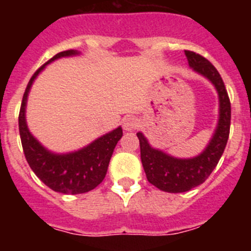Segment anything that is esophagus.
<instances>
[{
	"label": "esophagus",
	"mask_w": 251,
	"mask_h": 251,
	"mask_svg": "<svg viewBox=\"0 0 251 251\" xmlns=\"http://www.w3.org/2000/svg\"><path fill=\"white\" fill-rule=\"evenodd\" d=\"M138 127V119L134 118V117H126L123 119V129L127 130V132H132L136 128Z\"/></svg>",
	"instance_id": "obj_1"
}]
</instances>
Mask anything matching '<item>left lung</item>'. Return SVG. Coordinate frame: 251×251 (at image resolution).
<instances>
[{
	"mask_svg": "<svg viewBox=\"0 0 251 251\" xmlns=\"http://www.w3.org/2000/svg\"><path fill=\"white\" fill-rule=\"evenodd\" d=\"M188 66L206 77L217 92L219 119L205 150L191 158H177L151 146L142 132L137 133L141 146V159L148 182L161 191L178 194L201 185L216 167L226 147L230 133L231 106L220 74L207 59L194 51H185Z\"/></svg>",
	"mask_w": 251,
	"mask_h": 251,
	"instance_id": "left-lung-1",
	"label": "left lung"
}]
</instances>
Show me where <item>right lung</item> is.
Here are the masks:
<instances>
[{
	"mask_svg": "<svg viewBox=\"0 0 251 251\" xmlns=\"http://www.w3.org/2000/svg\"><path fill=\"white\" fill-rule=\"evenodd\" d=\"M80 55L76 50L61 51L32 75L22 98L19 115V129L22 148L31 170L48 187L65 195H77L95 188L104 179L113 151L123 136L122 127L115 128L94 139L85 147L68 153H55L44 147L30 132L26 122L27 97L37 75L46 65L61 57Z\"/></svg>",
	"mask_w": 251,
	"mask_h": 251,
	"instance_id": "obj_1",
	"label": "right lung"
}]
</instances>
